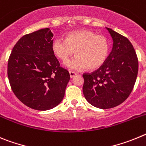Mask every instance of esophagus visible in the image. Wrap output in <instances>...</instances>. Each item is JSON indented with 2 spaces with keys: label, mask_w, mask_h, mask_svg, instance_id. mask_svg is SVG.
<instances>
[{
  "label": "esophagus",
  "mask_w": 146,
  "mask_h": 146,
  "mask_svg": "<svg viewBox=\"0 0 146 146\" xmlns=\"http://www.w3.org/2000/svg\"><path fill=\"white\" fill-rule=\"evenodd\" d=\"M69 73H70V78H73V77H74V76L76 75V72H73V71H69Z\"/></svg>",
  "instance_id": "esophagus-1"
}]
</instances>
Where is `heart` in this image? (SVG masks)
<instances>
[{"instance_id": "heart-1", "label": "heart", "mask_w": 146, "mask_h": 146, "mask_svg": "<svg viewBox=\"0 0 146 146\" xmlns=\"http://www.w3.org/2000/svg\"><path fill=\"white\" fill-rule=\"evenodd\" d=\"M52 49L55 56L62 62L66 61L75 52L76 57L65 64L71 70H82L87 68L94 70L100 68L107 60L110 44L104 35L81 30L68 33L65 40H54Z\"/></svg>"}]
</instances>
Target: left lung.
<instances>
[{
  "mask_svg": "<svg viewBox=\"0 0 146 146\" xmlns=\"http://www.w3.org/2000/svg\"><path fill=\"white\" fill-rule=\"evenodd\" d=\"M113 38V48L105 63L91 73H84L83 93L96 108L108 109L121 104L133 89L138 73V60L126 37L106 27Z\"/></svg>",
  "mask_w": 146,
  "mask_h": 146,
  "instance_id": "8db88e82",
  "label": "left lung"
}]
</instances>
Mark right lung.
Here are the masks:
<instances>
[{
    "label": "right lung",
    "instance_id": "add662e5",
    "mask_svg": "<svg viewBox=\"0 0 146 146\" xmlns=\"http://www.w3.org/2000/svg\"><path fill=\"white\" fill-rule=\"evenodd\" d=\"M53 35L49 28L25 35L15 44L8 61L13 92L23 104L38 111L60 104L70 80L68 71L60 67L52 52Z\"/></svg>",
    "mask_w": 146,
    "mask_h": 146
}]
</instances>
